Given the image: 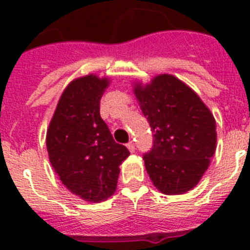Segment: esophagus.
<instances>
[{
    "mask_svg": "<svg viewBox=\"0 0 250 250\" xmlns=\"http://www.w3.org/2000/svg\"><path fill=\"white\" fill-rule=\"evenodd\" d=\"M127 148H128V150L131 153H135V143H133V141H129L128 144H127Z\"/></svg>",
    "mask_w": 250,
    "mask_h": 250,
    "instance_id": "esophagus-1",
    "label": "esophagus"
}]
</instances>
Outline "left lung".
<instances>
[{"mask_svg":"<svg viewBox=\"0 0 250 250\" xmlns=\"http://www.w3.org/2000/svg\"><path fill=\"white\" fill-rule=\"evenodd\" d=\"M153 135L145 168L164 194H183L197 186L217 148V125L209 107L190 86L170 74L133 84Z\"/></svg>","mask_w":250,"mask_h":250,"instance_id":"obj_1","label":"left lung"}]
</instances>
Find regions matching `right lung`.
Listing matches in <instances>:
<instances>
[{"label":"right lung","mask_w":250,"mask_h":250,"mask_svg":"<svg viewBox=\"0 0 250 250\" xmlns=\"http://www.w3.org/2000/svg\"><path fill=\"white\" fill-rule=\"evenodd\" d=\"M109 78H76L64 88L46 131L49 161L71 193L86 202L105 201L117 189L119 166L129 156L100 115Z\"/></svg>","instance_id":"add662e5"}]
</instances>
